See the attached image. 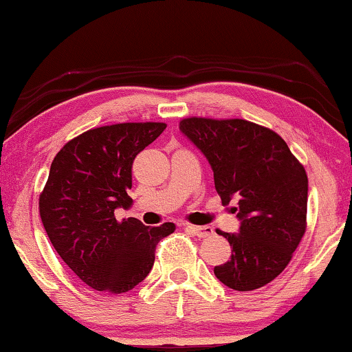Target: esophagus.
Wrapping results in <instances>:
<instances>
[{
  "instance_id": "obj_1",
  "label": "esophagus",
  "mask_w": 352,
  "mask_h": 352,
  "mask_svg": "<svg viewBox=\"0 0 352 352\" xmlns=\"http://www.w3.org/2000/svg\"><path fill=\"white\" fill-rule=\"evenodd\" d=\"M187 230L192 231L198 238H210V236L214 234V230L211 226H192V224H187Z\"/></svg>"
}]
</instances>
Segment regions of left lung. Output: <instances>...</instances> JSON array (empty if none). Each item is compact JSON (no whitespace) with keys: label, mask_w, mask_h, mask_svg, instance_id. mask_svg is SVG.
Returning a JSON list of instances; mask_svg holds the SVG:
<instances>
[{"label":"left lung","mask_w":352,"mask_h":352,"mask_svg":"<svg viewBox=\"0 0 352 352\" xmlns=\"http://www.w3.org/2000/svg\"><path fill=\"white\" fill-rule=\"evenodd\" d=\"M180 133L197 146L223 203L238 200L239 232H221L231 259L214 267L238 292L261 289L283 272L305 234L308 177L278 134L244 120L187 118Z\"/></svg>","instance_id":"8db88e82"}]
</instances>
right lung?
Segmentation results:
<instances>
[{
	"label": "right lung",
	"instance_id": "right-lung-1",
	"mask_svg": "<svg viewBox=\"0 0 352 352\" xmlns=\"http://www.w3.org/2000/svg\"><path fill=\"white\" fill-rule=\"evenodd\" d=\"M167 124L122 122L90 129L55 155L39 198L41 219L50 243L91 289L124 294L154 265L155 245L175 230L173 223L149 228L135 218L116 221L133 198V162Z\"/></svg>",
	"mask_w": 352,
	"mask_h": 352
}]
</instances>
